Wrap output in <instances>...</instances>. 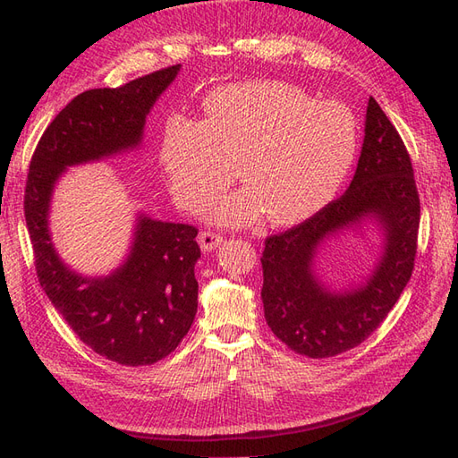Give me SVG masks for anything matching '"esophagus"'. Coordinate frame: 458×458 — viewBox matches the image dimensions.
Here are the masks:
<instances>
[{
    "label": "esophagus",
    "mask_w": 458,
    "mask_h": 458,
    "mask_svg": "<svg viewBox=\"0 0 458 458\" xmlns=\"http://www.w3.org/2000/svg\"><path fill=\"white\" fill-rule=\"evenodd\" d=\"M220 242H222V236H220V233H216V232L207 230V232L199 233V245H201L203 251L216 250L218 245H220Z\"/></svg>",
    "instance_id": "esophagus-1"
}]
</instances>
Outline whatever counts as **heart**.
Masks as SVG:
<instances>
[{"label":"heart","mask_w":458,"mask_h":458,"mask_svg":"<svg viewBox=\"0 0 458 458\" xmlns=\"http://www.w3.org/2000/svg\"><path fill=\"white\" fill-rule=\"evenodd\" d=\"M356 152L358 122L343 104L283 81H251L210 92L203 122L168 117L158 158L187 213L213 203L236 168L245 187L216 201L210 220L245 226L265 215L273 226H294L333 201Z\"/></svg>","instance_id":"1"}]
</instances>
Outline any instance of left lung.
Masks as SVG:
<instances>
[{"instance_id":"8db88e82","label":"left lung","mask_w":458,"mask_h":458,"mask_svg":"<svg viewBox=\"0 0 458 458\" xmlns=\"http://www.w3.org/2000/svg\"><path fill=\"white\" fill-rule=\"evenodd\" d=\"M366 135L348 190L301 225L265 240V319L296 354L331 358L377 329L412 276L420 228L414 170L401 135L373 97ZM369 219L384 233V251L361 285L335 291L314 273L320 243Z\"/></svg>"}]
</instances>
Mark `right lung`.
Returning <instances> with one entry per match:
<instances>
[{
  "label": "right lung",
  "mask_w": 458,
  "mask_h": 458,
  "mask_svg": "<svg viewBox=\"0 0 458 458\" xmlns=\"http://www.w3.org/2000/svg\"><path fill=\"white\" fill-rule=\"evenodd\" d=\"M180 64L117 87L81 92L54 117L34 150L25 220L40 286L75 335L122 366H150L178 348L197 313V228L137 216L131 250L106 276H83L50 236L52 193L75 164L110 158L143 140L145 120Z\"/></svg>",
  "instance_id": "obj_1"
}]
</instances>
